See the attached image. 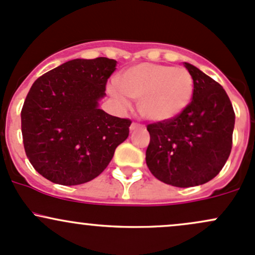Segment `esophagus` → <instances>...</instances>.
I'll use <instances>...</instances> for the list:
<instances>
[{
	"instance_id": "obj_1",
	"label": "esophagus",
	"mask_w": 255,
	"mask_h": 255,
	"mask_svg": "<svg viewBox=\"0 0 255 255\" xmlns=\"http://www.w3.org/2000/svg\"><path fill=\"white\" fill-rule=\"evenodd\" d=\"M142 127H143V125L137 124V123H132V124L130 125V130L132 131V130H135V128H142Z\"/></svg>"
}]
</instances>
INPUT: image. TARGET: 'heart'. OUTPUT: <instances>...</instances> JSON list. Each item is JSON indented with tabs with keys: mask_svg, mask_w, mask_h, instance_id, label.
<instances>
[{
	"mask_svg": "<svg viewBox=\"0 0 255 255\" xmlns=\"http://www.w3.org/2000/svg\"><path fill=\"white\" fill-rule=\"evenodd\" d=\"M194 81L186 68L142 63L123 72L118 86L109 91L122 105L128 97L138 101V111L147 119L164 122L181 114L192 100Z\"/></svg>",
	"mask_w": 255,
	"mask_h": 255,
	"instance_id": "obj_1",
	"label": "heart"
}]
</instances>
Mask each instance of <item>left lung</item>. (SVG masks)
<instances>
[{"instance_id": "8db88e82", "label": "left lung", "mask_w": 255, "mask_h": 255, "mask_svg": "<svg viewBox=\"0 0 255 255\" xmlns=\"http://www.w3.org/2000/svg\"><path fill=\"white\" fill-rule=\"evenodd\" d=\"M194 89L187 108L172 119L147 125L148 169L161 182L192 187L214 179L232 148L235 112L220 84L190 63Z\"/></svg>"}]
</instances>
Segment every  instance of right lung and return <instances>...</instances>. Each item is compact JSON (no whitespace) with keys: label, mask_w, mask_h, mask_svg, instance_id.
Instances as JSON below:
<instances>
[{"label":"right lung","mask_w":255,"mask_h":255,"mask_svg":"<svg viewBox=\"0 0 255 255\" xmlns=\"http://www.w3.org/2000/svg\"><path fill=\"white\" fill-rule=\"evenodd\" d=\"M117 61L73 59L40 76L21 108L26 157L50 181L80 185L108 166L131 120L98 108Z\"/></svg>","instance_id":"1"}]
</instances>
